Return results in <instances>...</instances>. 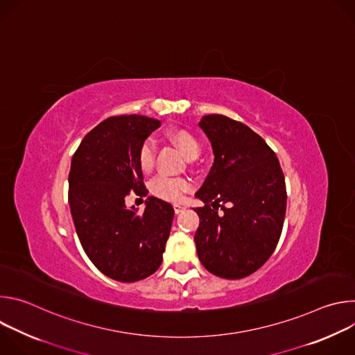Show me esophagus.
<instances>
[{"mask_svg":"<svg viewBox=\"0 0 355 355\" xmlns=\"http://www.w3.org/2000/svg\"><path fill=\"white\" fill-rule=\"evenodd\" d=\"M173 207H174V211H175V214H181L182 211H185V207H184V205H180V204H174Z\"/></svg>","mask_w":355,"mask_h":355,"instance_id":"1","label":"esophagus"}]
</instances>
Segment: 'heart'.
Wrapping results in <instances>:
<instances>
[{"label": "heart", "instance_id": "b5f03b06", "mask_svg": "<svg viewBox=\"0 0 355 355\" xmlns=\"http://www.w3.org/2000/svg\"><path fill=\"white\" fill-rule=\"evenodd\" d=\"M168 139L182 151L184 156L188 160H193L198 157L200 146L196 140V137L184 129H175L168 132ZM156 159V141L147 137L137 153L139 166L143 171H150L155 166ZM192 188V184L189 180L182 177H170V175H157L156 178L151 180L150 182V192L166 200H181L184 193L188 192Z\"/></svg>", "mask_w": 355, "mask_h": 355}]
</instances>
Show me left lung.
Here are the masks:
<instances>
[{
	"label": "left lung",
	"mask_w": 355,
	"mask_h": 355,
	"mask_svg": "<svg viewBox=\"0 0 355 355\" xmlns=\"http://www.w3.org/2000/svg\"><path fill=\"white\" fill-rule=\"evenodd\" d=\"M199 128L212 144L215 162L195 193L205 204L193 209L200 220L193 237L198 257L214 275L244 278L278 244L286 211L284 173L271 147L244 123L207 115Z\"/></svg>",
	"instance_id": "left-lung-1"
}]
</instances>
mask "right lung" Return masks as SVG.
<instances>
[{
    "label": "right lung",
    "mask_w": 355,
    "mask_h": 355,
    "mask_svg": "<svg viewBox=\"0 0 355 355\" xmlns=\"http://www.w3.org/2000/svg\"><path fill=\"white\" fill-rule=\"evenodd\" d=\"M160 123L141 115L111 116L85 135L71 159L69 204L76 232L92 264L115 281L147 278L163 261L171 204L147 196L140 215L125 205L130 191L148 192L137 153Z\"/></svg>",
    "instance_id": "add662e5"
}]
</instances>
